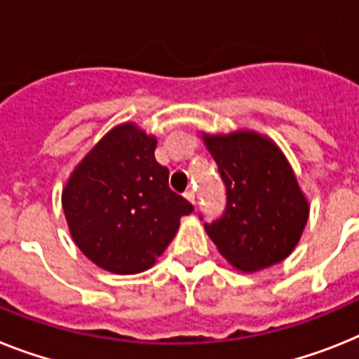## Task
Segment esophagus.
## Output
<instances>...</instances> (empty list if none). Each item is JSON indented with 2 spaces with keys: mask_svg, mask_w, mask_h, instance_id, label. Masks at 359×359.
<instances>
[{
  "mask_svg": "<svg viewBox=\"0 0 359 359\" xmlns=\"http://www.w3.org/2000/svg\"><path fill=\"white\" fill-rule=\"evenodd\" d=\"M184 197L188 198V201H189V203H191V204H195V198H197V197H195V191H194V189H186Z\"/></svg>",
  "mask_w": 359,
  "mask_h": 359,
  "instance_id": "obj_1",
  "label": "esophagus"
}]
</instances>
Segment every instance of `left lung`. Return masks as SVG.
<instances>
[{
    "label": "left lung",
    "mask_w": 359,
    "mask_h": 359,
    "mask_svg": "<svg viewBox=\"0 0 359 359\" xmlns=\"http://www.w3.org/2000/svg\"><path fill=\"white\" fill-rule=\"evenodd\" d=\"M204 142L226 188L224 212L204 224L217 250L243 272L288 257L309 219V203L279 147L250 131L204 135Z\"/></svg>",
    "instance_id": "obj_1"
}]
</instances>
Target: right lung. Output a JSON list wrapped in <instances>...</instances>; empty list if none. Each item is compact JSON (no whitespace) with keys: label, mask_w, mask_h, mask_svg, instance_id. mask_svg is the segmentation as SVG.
<instances>
[{"label":"right lung","mask_w":359,"mask_h":359,"mask_svg":"<svg viewBox=\"0 0 359 359\" xmlns=\"http://www.w3.org/2000/svg\"><path fill=\"white\" fill-rule=\"evenodd\" d=\"M156 140L123 123L80 162L63 189L69 230L87 257L114 273L144 272L170 245L194 204L168 186Z\"/></svg>","instance_id":"right-lung-1"}]
</instances>
